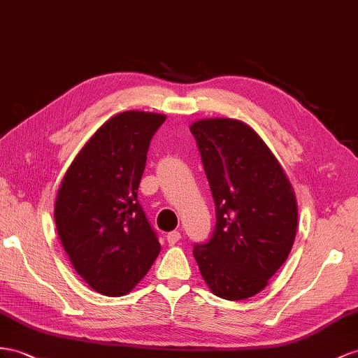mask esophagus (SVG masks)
Listing matches in <instances>:
<instances>
[{"instance_id": "1", "label": "esophagus", "mask_w": 358, "mask_h": 358, "mask_svg": "<svg viewBox=\"0 0 358 358\" xmlns=\"http://www.w3.org/2000/svg\"><path fill=\"white\" fill-rule=\"evenodd\" d=\"M180 239H181V234L178 233V231H172V233H168V236H166V241H168V243L172 246V245H177L178 242H180Z\"/></svg>"}]
</instances>
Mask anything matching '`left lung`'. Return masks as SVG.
Wrapping results in <instances>:
<instances>
[{
    "label": "left lung",
    "mask_w": 358,
    "mask_h": 358,
    "mask_svg": "<svg viewBox=\"0 0 358 358\" xmlns=\"http://www.w3.org/2000/svg\"><path fill=\"white\" fill-rule=\"evenodd\" d=\"M216 206L215 233L194 257L216 296L257 295L287 260L298 203L287 173L252 128L231 117L190 124Z\"/></svg>",
    "instance_id": "1"
}]
</instances>
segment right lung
Masks as SVG:
<instances>
[{
    "label": "right lung",
    "instance_id": "obj_1",
    "mask_svg": "<svg viewBox=\"0 0 358 358\" xmlns=\"http://www.w3.org/2000/svg\"><path fill=\"white\" fill-rule=\"evenodd\" d=\"M164 119L139 110L112 116L60 182L54 204L60 242L77 273L101 295L130 293L162 250L137 189L150 141Z\"/></svg>",
    "mask_w": 358,
    "mask_h": 358
}]
</instances>
